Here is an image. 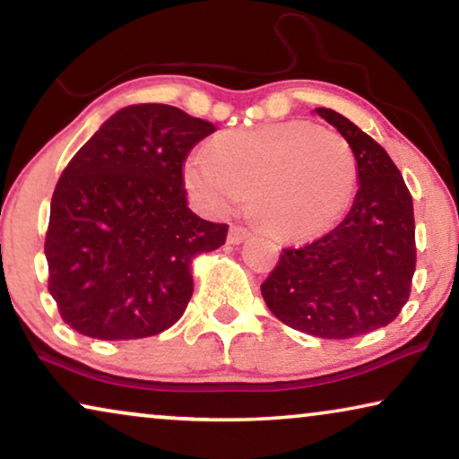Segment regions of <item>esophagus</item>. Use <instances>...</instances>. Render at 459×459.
<instances>
[{
  "instance_id": "obj_1",
  "label": "esophagus",
  "mask_w": 459,
  "mask_h": 459,
  "mask_svg": "<svg viewBox=\"0 0 459 459\" xmlns=\"http://www.w3.org/2000/svg\"><path fill=\"white\" fill-rule=\"evenodd\" d=\"M251 235V232L245 229V227H238V224H235V227L229 229V243L230 245H238L243 243L245 238H247Z\"/></svg>"
}]
</instances>
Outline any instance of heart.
<instances>
[{
    "label": "heart",
    "instance_id": "heart-1",
    "mask_svg": "<svg viewBox=\"0 0 459 459\" xmlns=\"http://www.w3.org/2000/svg\"><path fill=\"white\" fill-rule=\"evenodd\" d=\"M195 202L227 214L249 191L251 210L270 232L303 241L325 232L350 208L358 162L339 133L287 120L218 134L185 160Z\"/></svg>",
    "mask_w": 459,
    "mask_h": 459
}]
</instances>
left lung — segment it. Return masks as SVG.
<instances>
[{
	"label": "left lung",
	"mask_w": 459,
	"mask_h": 459,
	"mask_svg": "<svg viewBox=\"0 0 459 459\" xmlns=\"http://www.w3.org/2000/svg\"><path fill=\"white\" fill-rule=\"evenodd\" d=\"M351 145L358 193L343 222L318 241L282 249L262 282L276 318L320 339L386 326L410 297L416 270L414 205L402 172L377 141L328 108H316Z\"/></svg>",
	"instance_id": "obj_1"
}]
</instances>
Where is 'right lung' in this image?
I'll return each instance as SVG.
<instances>
[{"mask_svg": "<svg viewBox=\"0 0 459 459\" xmlns=\"http://www.w3.org/2000/svg\"><path fill=\"white\" fill-rule=\"evenodd\" d=\"M216 131L166 103L109 116L57 180L45 235L49 293L62 320L101 341L152 337L183 316L191 260L227 241V224L189 210L183 166Z\"/></svg>", "mask_w": 459, "mask_h": 459, "instance_id": "obj_1", "label": "right lung"}]
</instances>
